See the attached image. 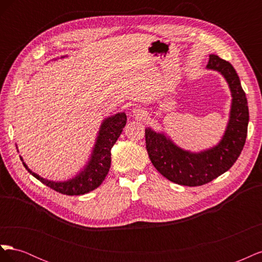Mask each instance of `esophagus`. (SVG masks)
Here are the masks:
<instances>
[{"label": "esophagus", "mask_w": 262, "mask_h": 262, "mask_svg": "<svg viewBox=\"0 0 262 262\" xmlns=\"http://www.w3.org/2000/svg\"><path fill=\"white\" fill-rule=\"evenodd\" d=\"M132 113H133V116L136 117L137 119H143V118L146 117V112H145L143 108H141V107L133 108Z\"/></svg>", "instance_id": "34e87169"}]
</instances>
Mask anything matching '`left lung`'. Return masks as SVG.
Segmentation results:
<instances>
[{"label": "left lung", "instance_id": "8db88e82", "mask_svg": "<svg viewBox=\"0 0 262 262\" xmlns=\"http://www.w3.org/2000/svg\"><path fill=\"white\" fill-rule=\"evenodd\" d=\"M207 69L223 75L232 93L229 120L219 144L200 153H192L177 146L164 133L145 129L150 162L165 178L181 186H202L227 171L241 155L247 138V98L235 69L215 54H210Z\"/></svg>", "mask_w": 262, "mask_h": 262}]
</instances>
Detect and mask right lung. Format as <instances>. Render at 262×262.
Masks as SVG:
<instances>
[{
    "instance_id": "right-lung-1",
    "label": "right lung",
    "mask_w": 262,
    "mask_h": 262,
    "mask_svg": "<svg viewBox=\"0 0 262 262\" xmlns=\"http://www.w3.org/2000/svg\"><path fill=\"white\" fill-rule=\"evenodd\" d=\"M64 58V57H62ZM126 123V116L124 113H119L115 116L106 118L102 121L98 132V137L95 142L90 161L82 171L77 173L72 179L67 181H52L40 177L31 171L27 165L20 160L25 168L43 185L50 187L62 194L80 195L85 194L96 189L105 180L112 164V150L118 138L120 137L122 129Z\"/></svg>"
}]
</instances>
